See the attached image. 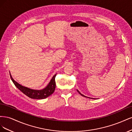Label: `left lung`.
<instances>
[{"instance_id":"obj_1","label":"left lung","mask_w":132,"mask_h":132,"mask_svg":"<svg viewBox=\"0 0 132 132\" xmlns=\"http://www.w3.org/2000/svg\"><path fill=\"white\" fill-rule=\"evenodd\" d=\"M77 91H78V93H79V94H80V95H82V96H84V97H86V96H84V95H82V94H81V93H80V92H79V91H78V90H77ZM89 98H90V97H89Z\"/></svg>"}]
</instances>
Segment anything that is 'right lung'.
<instances>
[{
	"label": "right lung",
	"mask_w": 132,
	"mask_h": 132,
	"mask_svg": "<svg viewBox=\"0 0 132 132\" xmlns=\"http://www.w3.org/2000/svg\"><path fill=\"white\" fill-rule=\"evenodd\" d=\"M56 74H55L52 79H51V81L50 82L49 84L47 86L46 88H45L41 90H35L30 89L27 87L23 86L20 85L17 82H16L12 78L11 74L10 73V78L12 81L13 82L15 86L20 90L22 93H23L25 95L27 96L28 97L34 99H43L47 98V97L50 96V95L52 94L55 89V78Z\"/></svg>",
	"instance_id": "obj_1"
}]
</instances>
